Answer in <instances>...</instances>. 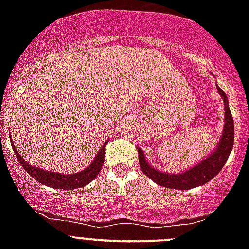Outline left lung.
<instances>
[{
  "label": "left lung",
  "instance_id": "obj_1",
  "mask_svg": "<svg viewBox=\"0 0 249 249\" xmlns=\"http://www.w3.org/2000/svg\"><path fill=\"white\" fill-rule=\"evenodd\" d=\"M217 91L223 98L224 103L223 132H222L221 140H219L217 147L206 158L199 160L196 166L186 169L182 173H167L162 172L157 168H153L147 162L142 148L137 147L141 169L147 177L151 178L152 181L156 182L160 186L173 188V190H191L195 187L203 186L221 172L223 166L227 162L228 157H230L233 143H234V123H233L232 113L230 111V103H228L227 96L219 89L218 85H217Z\"/></svg>",
  "mask_w": 249,
  "mask_h": 249
}]
</instances>
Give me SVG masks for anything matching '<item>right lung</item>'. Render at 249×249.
Segmentation results:
<instances>
[{"mask_svg":"<svg viewBox=\"0 0 249 249\" xmlns=\"http://www.w3.org/2000/svg\"><path fill=\"white\" fill-rule=\"evenodd\" d=\"M10 141L17 160H18V162L21 163V166L23 167L26 172L31 177H34L36 181H38L41 184L52 187V188H56V190H76V188L85 187L86 184H89V182L93 181L94 178L98 176V173L101 172V168H102L103 162H105V147L106 144L108 143V141H106L103 146L101 147L97 156L94 157V160H92V163L89 167H86L81 172L73 173V175H63V173L52 172V171H45V169H41L38 167L32 166V164H28L21 157V155H19L15 144H13L11 137Z\"/></svg>","mask_w":249,"mask_h":249,"instance_id":"add662e5","label":"right lung"}]
</instances>
